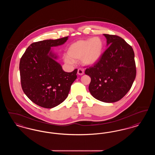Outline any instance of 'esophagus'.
I'll return each mask as SVG.
<instances>
[{
    "label": "esophagus",
    "mask_w": 155,
    "mask_h": 155,
    "mask_svg": "<svg viewBox=\"0 0 155 155\" xmlns=\"http://www.w3.org/2000/svg\"><path fill=\"white\" fill-rule=\"evenodd\" d=\"M77 73L78 75H82L84 73V70L83 68H80L78 69V71H77Z\"/></svg>",
    "instance_id": "esophagus-1"
}]
</instances>
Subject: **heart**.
<instances>
[{
    "instance_id": "b5f03b06",
    "label": "heart",
    "mask_w": 155,
    "mask_h": 155,
    "mask_svg": "<svg viewBox=\"0 0 155 155\" xmlns=\"http://www.w3.org/2000/svg\"><path fill=\"white\" fill-rule=\"evenodd\" d=\"M103 47V41L99 37L77 41L69 46L67 50L68 56H64V60L72 64L74 61L81 59L85 65H94L101 59Z\"/></svg>"
}]
</instances>
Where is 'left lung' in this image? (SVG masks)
<instances>
[{
  "label": "left lung",
  "instance_id": "left-lung-1",
  "mask_svg": "<svg viewBox=\"0 0 155 155\" xmlns=\"http://www.w3.org/2000/svg\"><path fill=\"white\" fill-rule=\"evenodd\" d=\"M109 45L100 60L87 67L85 74L91 81V94L107 103L121 99L130 91L136 77V66L133 48L121 37L103 34Z\"/></svg>",
  "mask_w": 155,
  "mask_h": 155
}]
</instances>
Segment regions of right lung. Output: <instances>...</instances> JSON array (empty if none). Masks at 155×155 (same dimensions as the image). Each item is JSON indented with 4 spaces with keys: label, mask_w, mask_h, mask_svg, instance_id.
I'll use <instances>...</instances> for the list:
<instances>
[{
    "label": "right lung",
    "mask_w": 155,
    "mask_h": 155,
    "mask_svg": "<svg viewBox=\"0 0 155 155\" xmlns=\"http://www.w3.org/2000/svg\"><path fill=\"white\" fill-rule=\"evenodd\" d=\"M68 37L34 42L20 59V73L22 91L37 105L51 109L62 103L77 76L63 70L51 52L53 46L64 44Z\"/></svg>",
    "instance_id": "right-lung-1"
}]
</instances>
